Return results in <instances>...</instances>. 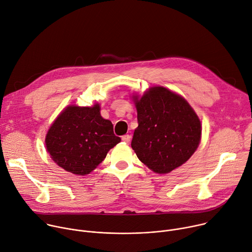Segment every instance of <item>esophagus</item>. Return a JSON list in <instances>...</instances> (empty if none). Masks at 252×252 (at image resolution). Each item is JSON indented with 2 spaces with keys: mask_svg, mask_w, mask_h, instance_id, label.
<instances>
[{
  "mask_svg": "<svg viewBox=\"0 0 252 252\" xmlns=\"http://www.w3.org/2000/svg\"><path fill=\"white\" fill-rule=\"evenodd\" d=\"M130 138H131V136L129 134H125V135L122 136V140L125 141V142H129Z\"/></svg>",
  "mask_w": 252,
  "mask_h": 252,
  "instance_id": "34e87169",
  "label": "esophagus"
}]
</instances>
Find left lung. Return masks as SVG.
Instances as JSON below:
<instances>
[{
  "label": "left lung",
  "instance_id": "obj_1",
  "mask_svg": "<svg viewBox=\"0 0 252 252\" xmlns=\"http://www.w3.org/2000/svg\"><path fill=\"white\" fill-rule=\"evenodd\" d=\"M132 98L138 126L131 148L138 159L157 173H168L188 161L201 136L200 121L189 103L163 87Z\"/></svg>",
  "mask_w": 252,
  "mask_h": 252
}]
</instances>
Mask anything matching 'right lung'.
Listing matches in <instances>:
<instances>
[{"label":"right lung","mask_w":252,"mask_h":252,"mask_svg":"<svg viewBox=\"0 0 252 252\" xmlns=\"http://www.w3.org/2000/svg\"><path fill=\"white\" fill-rule=\"evenodd\" d=\"M94 106L69 105L59 115L46 135V148L53 160L78 175L92 172L121 141L111 121Z\"/></svg>","instance_id":"add662e5"}]
</instances>
